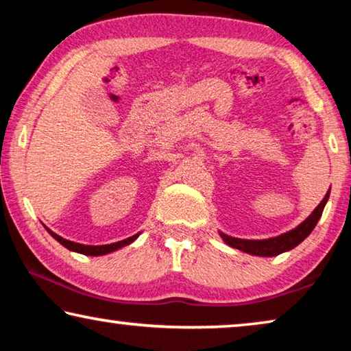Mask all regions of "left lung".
<instances>
[{"label": "left lung", "mask_w": 351, "mask_h": 351, "mask_svg": "<svg viewBox=\"0 0 351 351\" xmlns=\"http://www.w3.org/2000/svg\"><path fill=\"white\" fill-rule=\"evenodd\" d=\"M328 198H329V191L326 192L325 198L320 202V205L313 209L311 216L307 217L304 222H301L296 228L280 234V237L269 238V239H241V238H232L222 232L219 234H221L223 241H226L228 245H232L234 249L243 250L245 254L258 255V257H274V255H279L282 252H287V250H291L293 247H296L298 244L302 243L307 237H309L312 230L315 228L318 219L322 217V213L323 209H325Z\"/></svg>", "instance_id": "1"}]
</instances>
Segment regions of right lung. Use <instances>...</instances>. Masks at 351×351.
I'll use <instances>...</instances> for the list:
<instances>
[{
    "instance_id": "right-lung-1",
    "label": "right lung",
    "mask_w": 351,
    "mask_h": 351,
    "mask_svg": "<svg viewBox=\"0 0 351 351\" xmlns=\"http://www.w3.org/2000/svg\"><path fill=\"white\" fill-rule=\"evenodd\" d=\"M47 232H49V233L51 234V237H53L60 244L64 245L66 249L72 250V252H78V254H83V255H93V257H99V255H106V254L113 252V250L121 249V247H124V245L134 243L135 239L138 238V234H140V233H137V234H134V237H130V238H128V239H123V241L113 243V244H106V245H85V244H78V243H74V241H69V239L61 238L60 234L53 233L50 228H47Z\"/></svg>"
}]
</instances>
